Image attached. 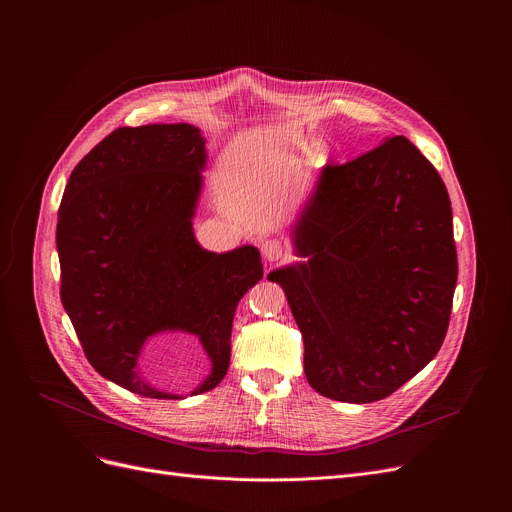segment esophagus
Here are the masks:
<instances>
[{
    "label": "esophagus",
    "instance_id": "1",
    "mask_svg": "<svg viewBox=\"0 0 512 512\" xmlns=\"http://www.w3.org/2000/svg\"><path fill=\"white\" fill-rule=\"evenodd\" d=\"M261 253L267 261L274 263V261H282L286 257V247H284V242L270 238V240L261 242Z\"/></svg>",
    "mask_w": 512,
    "mask_h": 512
}]
</instances>
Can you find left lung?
<instances>
[{"label": "left lung", "instance_id": "left-lung-1", "mask_svg": "<svg viewBox=\"0 0 512 512\" xmlns=\"http://www.w3.org/2000/svg\"><path fill=\"white\" fill-rule=\"evenodd\" d=\"M292 240L305 261L267 280L286 292L315 392L382 400L438 355L459 274L452 209L409 139L321 170Z\"/></svg>", "mask_w": 512, "mask_h": 512}]
</instances>
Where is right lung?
<instances>
[{"mask_svg": "<svg viewBox=\"0 0 512 512\" xmlns=\"http://www.w3.org/2000/svg\"><path fill=\"white\" fill-rule=\"evenodd\" d=\"M205 159L191 124L116 128L78 161L58 211L60 297L83 351L105 380L147 398H182L137 371L161 332L205 348L211 373L191 394L224 380L236 305L263 276L255 247L218 255L195 238Z\"/></svg>", "mask_w": 512, "mask_h": 512, "instance_id": "right-lung-1", "label": "right lung"}]
</instances>
